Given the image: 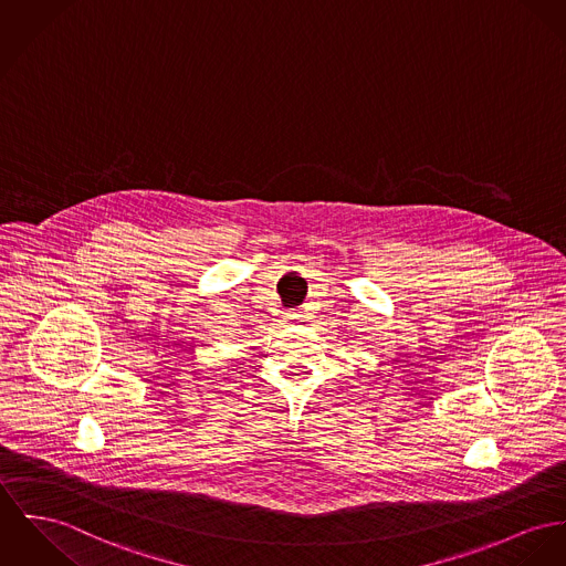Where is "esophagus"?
<instances>
[{
	"mask_svg": "<svg viewBox=\"0 0 566 566\" xmlns=\"http://www.w3.org/2000/svg\"><path fill=\"white\" fill-rule=\"evenodd\" d=\"M302 316H304V314H302L300 310H297V312H291V314H289V318H291V321H295V323H297V321H302Z\"/></svg>",
	"mask_w": 566,
	"mask_h": 566,
	"instance_id": "obj_1",
	"label": "esophagus"
}]
</instances>
